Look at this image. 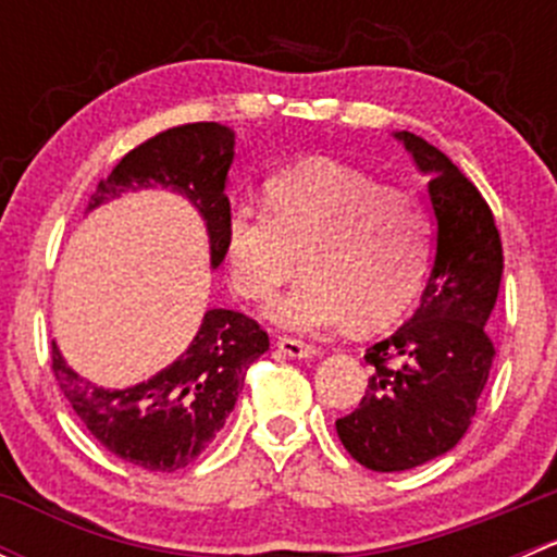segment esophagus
Wrapping results in <instances>:
<instances>
[{"instance_id": "obj_1", "label": "esophagus", "mask_w": 557, "mask_h": 557, "mask_svg": "<svg viewBox=\"0 0 557 557\" xmlns=\"http://www.w3.org/2000/svg\"><path fill=\"white\" fill-rule=\"evenodd\" d=\"M277 347L288 358H312V356H318V347L307 345V342H301V339H290V336H280Z\"/></svg>"}]
</instances>
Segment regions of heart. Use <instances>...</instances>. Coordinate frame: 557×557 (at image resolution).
<instances>
[{"instance_id": "heart-1", "label": "heart", "mask_w": 557, "mask_h": 557, "mask_svg": "<svg viewBox=\"0 0 557 557\" xmlns=\"http://www.w3.org/2000/svg\"><path fill=\"white\" fill-rule=\"evenodd\" d=\"M263 212L237 207L223 226L234 290L267 301L294 274L305 283L269 307L288 331L345 323L383 329L418 299L431 250V223L409 190L331 159H307L263 183Z\"/></svg>"}]
</instances>
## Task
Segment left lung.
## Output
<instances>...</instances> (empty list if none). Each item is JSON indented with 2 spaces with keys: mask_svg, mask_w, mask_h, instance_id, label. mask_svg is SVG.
<instances>
[{
  "mask_svg": "<svg viewBox=\"0 0 557 557\" xmlns=\"http://www.w3.org/2000/svg\"><path fill=\"white\" fill-rule=\"evenodd\" d=\"M393 137L429 177L436 247L418 310L369 347L367 396L336 420L345 450L372 471L414 469L463 440L496 358L485 325L504 272L502 237L474 183L418 134Z\"/></svg>",
  "mask_w": 557,
  "mask_h": 557,
  "instance_id": "obj_1",
  "label": "left lung"
}]
</instances>
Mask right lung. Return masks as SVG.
<instances>
[{
	"instance_id": "1",
	"label": "right lung",
	"mask_w": 557,
	"mask_h": 557,
	"mask_svg": "<svg viewBox=\"0 0 557 557\" xmlns=\"http://www.w3.org/2000/svg\"><path fill=\"white\" fill-rule=\"evenodd\" d=\"M234 128L185 123L156 134L117 161L88 201V212L128 190L161 188L183 196L201 215L210 269L223 263V226L232 212L226 185ZM269 350L256 320L234 310H207L183 356L153 377L104 387L81 377L53 342V374L88 431L117 458L148 471H177L210 447L243 393L247 367Z\"/></svg>"
}]
</instances>
